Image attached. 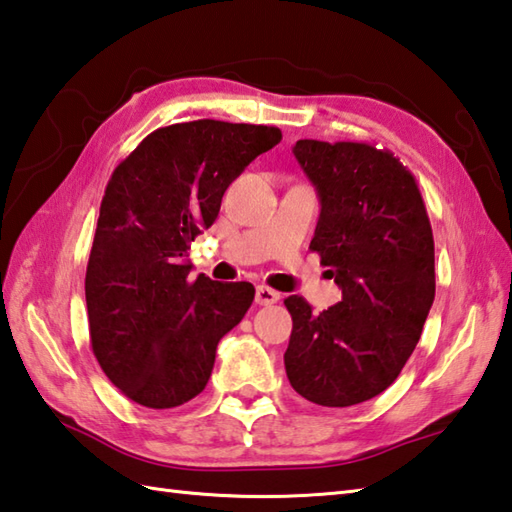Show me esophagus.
Returning <instances> with one entry per match:
<instances>
[{"label": "esophagus", "instance_id": "34e87169", "mask_svg": "<svg viewBox=\"0 0 512 512\" xmlns=\"http://www.w3.org/2000/svg\"><path fill=\"white\" fill-rule=\"evenodd\" d=\"M278 300H280L278 291L269 289V287H265V285H258V287H256V305H263V307L276 305Z\"/></svg>", "mask_w": 512, "mask_h": 512}]
</instances>
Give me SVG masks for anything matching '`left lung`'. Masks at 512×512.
<instances>
[{"label":"left lung","instance_id":"1","mask_svg":"<svg viewBox=\"0 0 512 512\" xmlns=\"http://www.w3.org/2000/svg\"><path fill=\"white\" fill-rule=\"evenodd\" d=\"M294 156L320 198L309 249L342 289L311 314L289 296L294 329L285 371L302 398L320 406L367 402L398 378L435 298V247L413 174L369 143L300 139Z\"/></svg>","mask_w":512,"mask_h":512}]
</instances>
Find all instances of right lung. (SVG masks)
<instances>
[{"instance_id":"1","label":"right lung","mask_w":512,"mask_h":512,"mask_svg":"<svg viewBox=\"0 0 512 512\" xmlns=\"http://www.w3.org/2000/svg\"><path fill=\"white\" fill-rule=\"evenodd\" d=\"M283 134L198 119L148 134L112 172L86 271L92 351L125 398L172 409L210 380L216 347L252 307L254 285L190 276L187 249L223 194Z\"/></svg>"}]
</instances>
